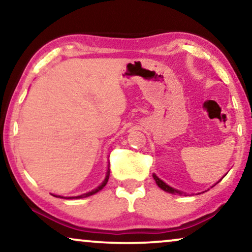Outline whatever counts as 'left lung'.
<instances>
[{
	"mask_svg": "<svg viewBox=\"0 0 252 252\" xmlns=\"http://www.w3.org/2000/svg\"><path fill=\"white\" fill-rule=\"evenodd\" d=\"M153 177H154V179H155V181H156V184L158 185V187H159L160 189H163V190L167 191V192H171V194H180V195H182V192H181V191H179V190H177V189H174V188L170 187V186L165 184L164 181H161L160 179L158 178L156 174H154ZM220 180H221V179H220Z\"/></svg>",
	"mask_w": 252,
	"mask_h": 252,
	"instance_id": "8db88e82",
	"label": "left lung"
}]
</instances>
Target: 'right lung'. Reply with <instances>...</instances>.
Masks as SVG:
<instances>
[{"label":"right lung","instance_id":"right-lung-1","mask_svg":"<svg viewBox=\"0 0 252 252\" xmlns=\"http://www.w3.org/2000/svg\"><path fill=\"white\" fill-rule=\"evenodd\" d=\"M109 165H110V163H109ZM109 175H110V166H108V172H106V175H105L104 181H103L102 184L99 185L97 188L94 189V190L89 191V192H86V194H82V195H80V196H77V197H68V198H84V197H88V196L96 194V192L99 191V190H101V189L104 188V186L106 185V182H108V180H109ZM54 196H55V195H54ZM56 197H61V196H56ZM62 198H63V197H62Z\"/></svg>","mask_w":252,"mask_h":252}]
</instances>
